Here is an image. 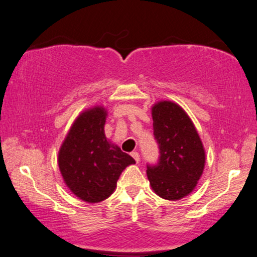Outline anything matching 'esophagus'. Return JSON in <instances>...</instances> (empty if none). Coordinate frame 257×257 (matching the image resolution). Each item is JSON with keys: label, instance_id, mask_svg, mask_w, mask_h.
<instances>
[{"label": "esophagus", "instance_id": "34e87169", "mask_svg": "<svg viewBox=\"0 0 257 257\" xmlns=\"http://www.w3.org/2000/svg\"><path fill=\"white\" fill-rule=\"evenodd\" d=\"M130 155H132V157L134 158V160H135L136 163H139V162H140V154L137 153V151H133V153Z\"/></svg>", "mask_w": 257, "mask_h": 257}]
</instances>
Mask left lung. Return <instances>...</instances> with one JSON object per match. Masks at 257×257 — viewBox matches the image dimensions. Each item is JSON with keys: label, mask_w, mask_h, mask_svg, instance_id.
Wrapping results in <instances>:
<instances>
[{"label": "left lung", "mask_w": 257, "mask_h": 257, "mask_svg": "<svg viewBox=\"0 0 257 257\" xmlns=\"http://www.w3.org/2000/svg\"><path fill=\"white\" fill-rule=\"evenodd\" d=\"M160 148L156 165L147 166L151 189L166 200H179L197 186L205 168V150L193 122L179 104L160 101L151 109Z\"/></svg>", "instance_id": "obj_1"}]
</instances>
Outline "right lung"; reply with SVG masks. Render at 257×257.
<instances>
[{
  "instance_id": "obj_1",
  "label": "right lung",
  "mask_w": 257,
  "mask_h": 257,
  "mask_svg": "<svg viewBox=\"0 0 257 257\" xmlns=\"http://www.w3.org/2000/svg\"><path fill=\"white\" fill-rule=\"evenodd\" d=\"M107 110L96 106L79 115L58 154V165L71 192L86 202L107 199L135 160L104 135Z\"/></svg>"
}]
</instances>
